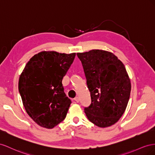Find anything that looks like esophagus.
Here are the masks:
<instances>
[{
  "label": "esophagus",
  "mask_w": 155,
  "mask_h": 155,
  "mask_svg": "<svg viewBox=\"0 0 155 155\" xmlns=\"http://www.w3.org/2000/svg\"><path fill=\"white\" fill-rule=\"evenodd\" d=\"M74 100L75 101H76V102H78V101H79V98H78V97H75V98L74 99Z\"/></svg>",
  "instance_id": "34e87169"
}]
</instances>
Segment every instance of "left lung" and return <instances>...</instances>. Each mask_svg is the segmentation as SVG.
Listing matches in <instances>:
<instances>
[{
	"instance_id": "8db88e82",
	"label": "left lung",
	"mask_w": 155,
	"mask_h": 155,
	"mask_svg": "<svg viewBox=\"0 0 155 155\" xmlns=\"http://www.w3.org/2000/svg\"><path fill=\"white\" fill-rule=\"evenodd\" d=\"M90 92L91 103L84 108L87 119L101 128L115 124L125 112L131 84L125 65L113 53L91 50L77 53Z\"/></svg>"
}]
</instances>
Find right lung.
Here are the masks:
<instances>
[{
    "label": "right lung",
    "mask_w": 155,
    "mask_h": 155,
    "mask_svg": "<svg viewBox=\"0 0 155 155\" xmlns=\"http://www.w3.org/2000/svg\"><path fill=\"white\" fill-rule=\"evenodd\" d=\"M76 53L42 51L25 65L19 80V91L28 116L38 125L52 129L62 121L71 103L62 79Z\"/></svg>",
    "instance_id": "right-lung-1"
}]
</instances>
